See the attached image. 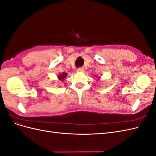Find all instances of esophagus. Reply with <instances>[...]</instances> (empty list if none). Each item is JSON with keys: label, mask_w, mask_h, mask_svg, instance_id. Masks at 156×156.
Instances as JSON below:
<instances>
[{"label": "esophagus", "mask_w": 156, "mask_h": 156, "mask_svg": "<svg viewBox=\"0 0 156 156\" xmlns=\"http://www.w3.org/2000/svg\"><path fill=\"white\" fill-rule=\"evenodd\" d=\"M77 71H78V72H84V68H77Z\"/></svg>", "instance_id": "obj_1"}]
</instances>
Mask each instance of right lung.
I'll return each instance as SVG.
<instances>
[{
    "label": "right lung",
    "mask_w": 156,
    "mask_h": 156,
    "mask_svg": "<svg viewBox=\"0 0 156 156\" xmlns=\"http://www.w3.org/2000/svg\"><path fill=\"white\" fill-rule=\"evenodd\" d=\"M66 77V73H63L62 74H61V75H59V76H58V78H59V79L62 80V79H64V77Z\"/></svg>",
    "instance_id": "1"
}]
</instances>
